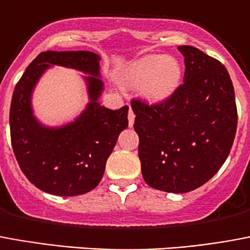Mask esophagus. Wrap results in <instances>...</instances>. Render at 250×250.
I'll list each match as a JSON object with an SVG mask.
<instances>
[{
    "label": "esophagus",
    "mask_w": 250,
    "mask_h": 250,
    "mask_svg": "<svg viewBox=\"0 0 250 250\" xmlns=\"http://www.w3.org/2000/svg\"><path fill=\"white\" fill-rule=\"evenodd\" d=\"M134 122H135V114H134V111L130 108V111H128V125H130V127L134 125Z\"/></svg>",
    "instance_id": "esophagus-1"
}]
</instances>
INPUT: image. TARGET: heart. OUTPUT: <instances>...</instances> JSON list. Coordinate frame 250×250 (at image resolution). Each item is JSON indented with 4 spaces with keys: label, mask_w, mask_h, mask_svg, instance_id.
Returning <instances> with one entry per match:
<instances>
[{
    "label": "heart",
    "mask_w": 250,
    "mask_h": 250,
    "mask_svg": "<svg viewBox=\"0 0 250 250\" xmlns=\"http://www.w3.org/2000/svg\"><path fill=\"white\" fill-rule=\"evenodd\" d=\"M182 66L166 55H147L125 70V82L140 87L144 97L152 102L166 101L176 91L182 81Z\"/></svg>",
    "instance_id": "1"
}]
</instances>
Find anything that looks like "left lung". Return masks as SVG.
<instances>
[{
	"mask_svg": "<svg viewBox=\"0 0 250 250\" xmlns=\"http://www.w3.org/2000/svg\"><path fill=\"white\" fill-rule=\"evenodd\" d=\"M184 55V82L171 97L148 104L132 99L144 182L172 193L193 191L228 158L237 128V107L228 70L193 46Z\"/></svg>",
	"mask_w": 250,
	"mask_h": 250,
	"instance_id": "1",
	"label": "left lung"
}]
</instances>
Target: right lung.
Instances as JSON below:
<instances>
[{
  "label": "right lung",
  "instance_id": "right-lung-1",
  "mask_svg": "<svg viewBox=\"0 0 250 250\" xmlns=\"http://www.w3.org/2000/svg\"><path fill=\"white\" fill-rule=\"evenodd\" d=\"M99 55L92 51H43L17 83L10 104L12 147L21 171L41 191L57 196L87 193L101 183L118 136L128 125V106L112 111L99 104L103 82ZM51 64L75 68L89 77L88 107L77 120L46 127L32 115L31 94Z\"/></svg>",
  "mask_w": 250,
  "mask_h": 250
}]
</instances>
